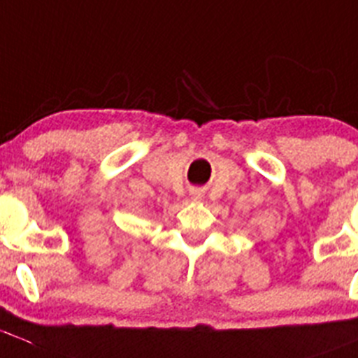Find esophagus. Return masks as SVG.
Returning a JSON list of instances; mask_svg holds the SVG:
<instances>
[{"label": "esophagus", "instance_id": "obj_1", "mask_svg": "<svg viewBox=\"0 0 358 358\" xmlns=\"http://www.w3.org/2000/svg\"><path fill=\"white\" fill-rule=\"evenodd\" d=\"M192 196L193 201H199V199H202V192L201 189H195V192H192Z\"/></svg>", "mask_w": 358, "mask_h": 358}]
</instances>
